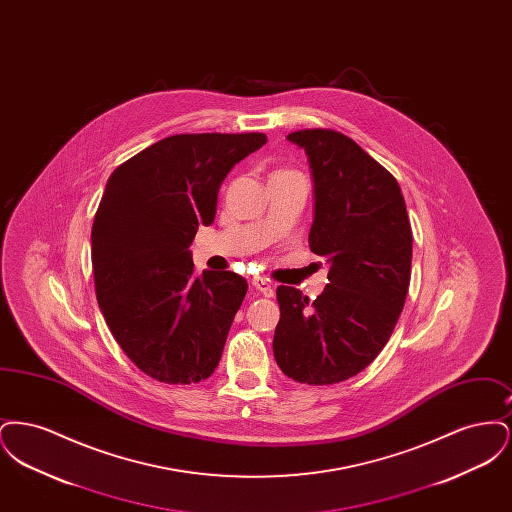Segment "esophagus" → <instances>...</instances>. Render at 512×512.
I'll return each mask as SVG.
<instances>
[{"mask_svg": "<svg viewBox=\"0 0 512 512\" xmlns=\"http://www.w3.org/2000/svg\"><path fill=\"white\" fill-rule=\"evenodd\" d=\"M251 284H253V288L257 290V292L263 293L265 297H272L274 295V288H272V284L265 280V278H261V276H255L253 280H251Z\"/></svg>", "mask_w": 512, "mask_h": 512, "instance_id": "esophagus-1", "label": "esophagus"}]
</instances>
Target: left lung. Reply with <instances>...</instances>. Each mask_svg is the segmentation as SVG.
I'll return each instance as SVG.
<instances>
[{"label": "left lung", "mask_w": 512, "mask_h": 512, "mask_svg": "<svg viewBox=\"0 0 512 512\" xmlns=\"http://www.w3.org/2000/svg\"><path fill=\"white\" fill-rule=\"evenodd\" d=\"M313 176L309 245L328 263L315 301L278 286L274 359L295 382L338 384L370 365L390 340L411 282L413 232L397 180L351 138L299 130Z\"/></svg>", "instance_id": "left-lung-1"}]
</instances>
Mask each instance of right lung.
Here are the masks:
<instances>
[{
    "instance_id": "add662e5",
    "label": "right lung",
    "mask_w": 512,
    "mask_h": 512,
    "mask_svg": "<svg viewBox=\"0 0 512 512\" xmlns=\"http://www.w3.org/2000/svg\"><path fill=\"white\" fill-rule=\"evenodd\" d=\"M267 144L251 134H178L146 147L107 180L92 226L99 309L130 361L167 384L209 378L247 282L195 276L190 245L217 215L226 174Z\"/></svg>"
}]
</instances>
